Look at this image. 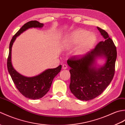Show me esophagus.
<instances>
[{
    "mask_svg": "<svg viewBox=\"0 0 125 125\" xmlns=\"http://www.w3.org/2000/svg\"><path fill=\"white\" fill-rule=\"evenodd\" d=\"M68 68V66L67 65V64H63L62 65V69H67Z\"/></svg>",
    "mask_w": 125,
    "mask_h": 125,
    "instance_id": "esophagus-1",
    "label": "esophagus"
}]
</instances>
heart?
<instances>
[{"mask_svg":"<svg viewBox=\"0 0 125 125\" xmlns=\"http://www.w3.org/2000/svg\"><path fill=\"white\" fill-rule=\"evenodd\" d=\"M97 41L94 34H89V31L79 30L73 31L66 37L64 41V46L68 48L78 46L74 54L78 56L84 55L92 48Z\"/></svg>","mask_w":125,"mask_h":125,"instance_id":"obj_1","label":"heart"}]
</instances>
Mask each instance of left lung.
Returning a JSON list of instances; mask_svg holds the SVG:
<instances>
[{
    "mask_svg": "<svg viewBox=\"0 0 125 125\" xmlns=\"http://www.w3.org/2000/svg\"><path fill=\"white\" fill-rule=\"evenodd\" d=\"M105 40L98 43L95 48L84 55L73 56L67 61L71 68L70 89L75 96L81 100L94 99L103 93L112 81L115 75L116 48L108 33L97 27ZM97 56L107 58L103 67L93 66Z\"/></svg>",
    "mask_w": 125,
    "mask_h": 125,
    "instance_id": "1",
    "label": "left lung"
}]
</instances>
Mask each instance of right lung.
I'll list each match as a JSON object with an SVG mask.
<instances>
[{
    "label": "right lung",
    "mask_w": 125,
    "mask_h": 125,
    "mask_svg": "<svg viewBox=\"0 0 125 125\" xmlns=\"http://www.w3.org/2000/svg\"><path fill=\"white\" fill-rule=\"evenodd\" d=\"M43 26V23L36 20L27 22L13 36L10 43L9 54L7 62L8 71L19 91L23 96L31 99L41 98L48 92L53 79L60 72L62 65H60L54 69H49L33 77H25L18 73L13 67L11 62L12 47L16 38L26 30L32 27L41 28Z\"/></svg>",
    "instance_id": "obj_1"
}]
</instances>
